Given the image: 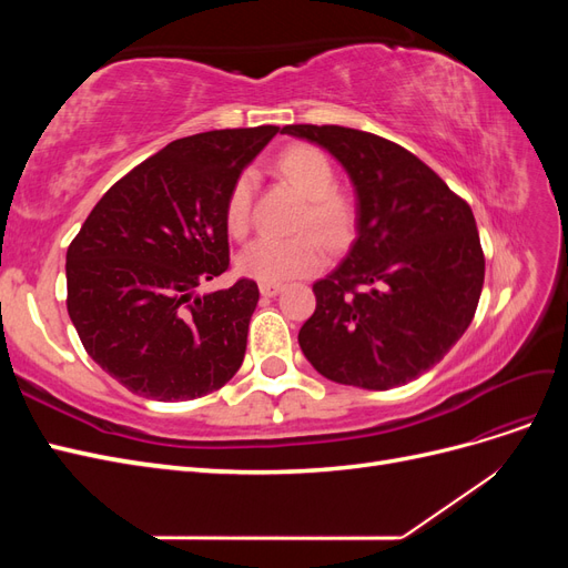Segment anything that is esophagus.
<instances>
[{
	"mask_svg": "<svg viewBox=\"0 0 568 568\" xmlns=\"http://www.w3.org/2000/svg\"><path fill=\"white\" fill-rule=\"evenodd\" d=\"M282 288H284L282 284H272V282H261V294H263L265 298H272V296H277Z\"/></svg>",
	"mask_w": 568,
	"mask_h": 568,
	"instance_id": "34e87169",
	"label": "esophagus"
}]
</instances>
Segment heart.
I'll use <instances>...</instances> for the list:
<instances>
[{
	"mask_svg": "<svg viewBox=\"0 0 568 568\" xmlns=\"http://www.w3.org/2000/svg\"><path fill=\"white\" fill-rule=\"evenodd\" d=\"M277 170L307 196L301 227H315L332 244H341L351 232L353 209L336 192V170L329 156L313 144H294L280 156ZM253 194L255 175L253 170H244L234 178L225 199V211H222L225 227L234 239H244L251 230ZM326 257H329V248L315 232H303L288 239L261 236L239 253L236 267L251 280L282 284L322 270Z\"/></svg>",
	"mask_w": 568,
	"mask_h": 568,
	"instance_id": "heart-1",
	"label": "heart"
}]
</instances>
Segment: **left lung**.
<instances>
[{
  "label": "left lung",
  "instance_id": "left-lung-1",
  "mask_svg": "<svg viewBox=\"0 0 568 568\" xmlns=\"http://www.w3.org/2000/svg\"><path fill=\"white\" fill-rule=\"evenodd\" d=\"M326 149L357 194V239L313 284L298 343L336 384L386 390L440 363L474 320L486 277L476 220L432 168L379 134L286 125Z\"/></svg>",
  "mask_w": 568,
  "mask_h": 568
}]
</instances>
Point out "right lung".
I'll return each mask as SVG.
<instances>
[{
    "mask_svg": "<svg viewBox=\"0 0 568 568\" xmlns=\"http://www.w3.org/2000/svg\"><path fill=\"white\" fill-rule=\"evenodd\" d=\"M277 132L211 130L170 142L99 199L68 246V315L88 355L128 390L192 400L242 367L257 284L196 288L230 270L227 192Z\"/></svg>",
    "mask_w": 568,
    "mask_h": 568,
    "instance_id": "right-lung-1",
    "label": "right lung"
}]
</instances>
